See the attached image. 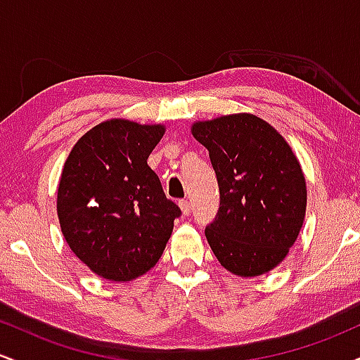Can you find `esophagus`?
I'll use <instances>...</instances> for the list:
<instances>
[{
    "mask_svg": "<svg viewBox=\"0 0 360 360\" xmlns=\"http://www.w3.org/2000/svg\"><path fill=\"white\" fill-rule=\"evenodd\" d=\"M179 208H181V212H183L184 217H188V214L191 213V203H189L188 200L179 201Z\"/></svg>",
    "mask_w": 360,
    "mask_h": 360,
    "instance_id": "34e87169",
    "label": "esophagus"
}]
</instances>
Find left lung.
<instances>
[{
  "mask_svg": "<svg viewBox=\"0 0 360 360\" xmlns=\"http://www.w3.org/2000/svg\"><path fill=\"white\" fill-rule=\"evenodd\" d=\"M210 152L220 210L205 235L218 262L235 276L257 278L278 267L307 214V179L286 139L252 113L193 122Z\"/></svg>",
  "mask_w": 360,
  "mask_h": 360,
  "instance_id": "left-lung-1",
  "label": "left lung"
}]
</instances>
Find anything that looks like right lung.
I'll use <instances>...</instances> for the list:
<instances>
[{"instance_id": "right-lung-1", "label": "right lung", "mask_w": 360, "mask_h": 360, "mask_svg": "<svg viewBox=\"0 0 360 360\" xmlns=\"http://www.w3.org/2000/svg\"><path fill=\"white\" fill-rule=\"evenodd\" d=\"M162 123L110 118L74 143L57 186L60 232L89 271L127 283L159 262L181 210L147 159Z\"/></svg>"}]
</instances>
